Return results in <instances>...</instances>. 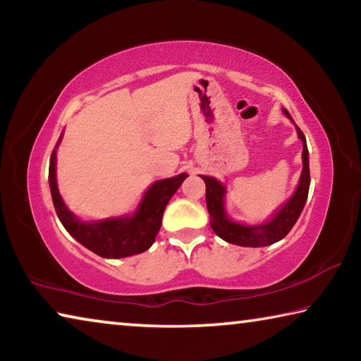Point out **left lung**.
<instances>
[{"mask_svg": "<svg viewBox=\"0 0 361 361\" xmlns=\"http://www.w3.org/2000/svg\"><path fill=\"white\" fill-rule=\"evenodd\" d=\"M283 113L291 119V116L286 109H283ZM296 129H298V137L301 138L302 142L301 178H299V185L296 188L295 194L291 195V199L288 202H285L282 209L272 216V219H269L266 224L245 226L229 219L228 213L224 210L226 188L218 180L213 178V176L202 175V180L205 181L207 209H209V213L212 216L210 226L212 229L215 231V234L218 237H221L223 240L234 243V245H240V247H267L279 240H282L298 221V218L301 215V212L305 205V200H307L310 173H309V151H307V145H305V137L298 126Z\"/></svg>", "mask_w": 361, "mask_h": 361, "instance_id": "1", "label": "left lung"}]
</instances>
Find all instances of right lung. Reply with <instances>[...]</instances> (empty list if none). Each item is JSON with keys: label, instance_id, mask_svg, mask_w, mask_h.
<instances>
[{"label": "right lung", "instance_id": "obj_1", "mask_svg": "<svg viewBox=\"0 0 361 361\" xmlns=\"http://www.w3.org/2000/svg\"><path fill=\"white\" fill-rule=\"evenodd\" d=\"M60 140L62 137L59 138L51 154V162H49V186H51L54 207H56L57 216L62 221L63 228L81 245L102 258H126V256L146 252L161 229L162 215L169 200L172 199V195L188 175L181 173L173 178L156 181L145 192V197L133 216L108 218L102 221L85 223L73 215L59 192L56 180V151Z\"/></svg>", "mask_w": 361, "mask_h": 361}]
</instances>
